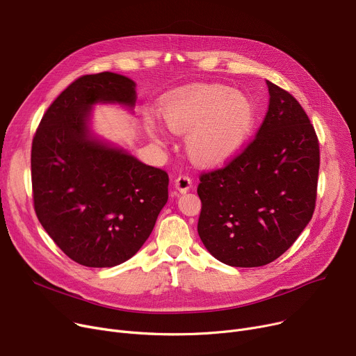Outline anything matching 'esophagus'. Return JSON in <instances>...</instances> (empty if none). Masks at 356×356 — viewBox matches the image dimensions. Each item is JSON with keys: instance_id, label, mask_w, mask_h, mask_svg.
<instances>
[{"instance_id": "obj_1", "label": "esophagus", "mask_w": 356, "mask_h": 356, "mask_svg": "<svg viewBox=\"0 0 356 356\" xmlns=\"http://www.w3.org/2000/svg\"><path fill=\"white\" fill-rule=\"evenodd\" d=\"M193 186V180L188 177L187 175H180L176 180H175V187L180 193H186L188 188Z\"/></svg>"}]
</instances>
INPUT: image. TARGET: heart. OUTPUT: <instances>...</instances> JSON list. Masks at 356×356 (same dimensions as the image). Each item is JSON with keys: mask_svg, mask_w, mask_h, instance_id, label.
<instances>
[{"mask_svg": "<svg viewBox=\"0 0 356 356\" xmlns=\"http://www.w3.org/2000/svg\"><path fill=\"white\" fill-rule=\"evenodd\" d=\"M159 111L170 131L187 136V154L202 168H216L238 153L257 115L249 96L225 84H202L169 94L161 99ZM147 124L152 136L160 140L154 122Z\"/></svg>", "mask_w": 356, "mask_h": 356, "instance_id": "1", "label": "heart"}]
</instances>
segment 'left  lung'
<instances>
[{
	"mask_svg": "<svg viewBox=\"0 0 356 356\" xmlns=\"http://www.w3.org/2000/svg\"><path fill=\"white\" fill-rule=\"evenodd\" d=\"M266 83L269 110L253 140L223 168L199 177V236L234 268L264 266L285 253L316 204V131L291 92Z\"/></svg>",
	"mask_w": 356,
	"mask_h": 356,
	"instance_id": "1",
	"label": "left lung"
}]
</instances>
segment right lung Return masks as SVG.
Masks as SVG:
<instances>
[{
  "label": "right lung",
  "instance_id": "add662e5",
  "mask_svg": "<svg viewBox=\"0 0 356 356\" xmlns=\"http://www.w3.org/2000/svg\"><path fill=\"white\" fill-rule=\"evenodd\" d=\"M136 84L108 73L81 76L44 113L33 138L35 215L54 243L88 268L120 265L143 246L169 197V175L90 137L99 102L133 107Z\"/></svg>",
  "mask_w": 356,
  "mask_h": 356
}]
</instances>
